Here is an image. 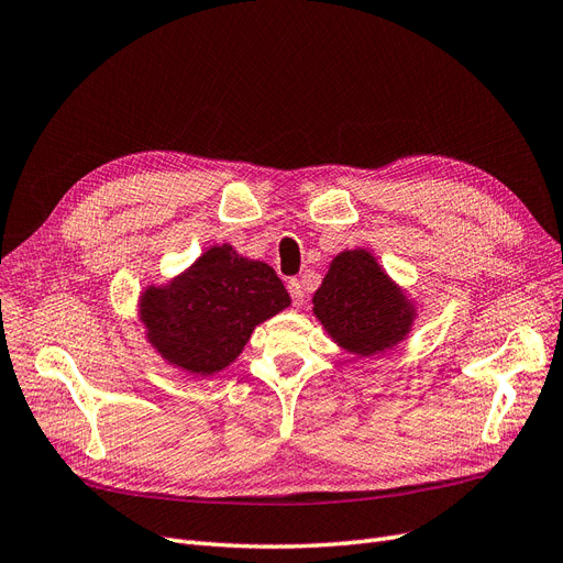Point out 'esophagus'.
<instances>
[{
	"mask_svg": "<svg viewBox=\"0 0 563 563\" xmlns=\"http://www.w3.org/2000/svg\"><path fill=\"white\" fill-rule=\"evenodd\" d=\"M287 289H289V297H292V303H295L297 308H301V306H303V297H306L303 283L297 280V278H292V280L287 283Z\"/></svg>",
	"mask_w": 563,
	"mask_h": 563,
	"instance_id": "obj_1",
	"label": "esophagus"
}]
</instances>
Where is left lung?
<instances>
[{"mask_svg":"<svg viewBox=\"0 0 563 563\" xmlns=\"http://www.w3.org/2000/svg\"><path fill=\"white\" fill-rule=\"evenodd\" d=\"M313 316L341 350L362 360L404 343L418 303L366 247L343 250L313 295Z\"/></svg>","mask_w":563,"mask_h":563,"instance_id":"obj_1","label":"left lung"}]
</instances>
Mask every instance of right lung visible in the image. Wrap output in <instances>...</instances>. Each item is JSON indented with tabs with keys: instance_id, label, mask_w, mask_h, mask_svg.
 I'll return each mask as SVG.
<instances>
[{
	"instance_id": "right-lung-1",
	"label": "right lung",
	"mask_w": 563,
	"mask_h": 563,
	"mask_svg": "<svg viewBox=\"0 0 563 563\" xmlns=\"http://www.w3.org/2000/svg\"><path fill=\"white\" fill-rule=\"evenodd\" d=\"M289 303L274 268L222 243L164 285H145L139 322L166 364L211 378L239 360L255 327Z\"/></svg>"
}]
</instances>
